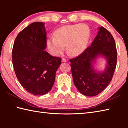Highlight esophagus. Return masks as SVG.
I'll return each instance as SVG.
<instances>
[{
    "instance_id": "obj_1",
    "label": "esophagus",
    "mask_w": 128,
    "mask_h": 128,
    "mask_svg": "<svg viewBox=\"0 0 128 128\" xmlns=\"http://www.w3.org/2000/svg\"><path fill=\"white\" fill-rule=\"evenodd\" d=\"M68 62V60L66 59H65V58H62V62Z\"/></svg>"
}]
</instances>
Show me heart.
Segmentation results:
<instances>
[{"label":"heart","instance_id":"obj_1","mask_svg":"<svg viewBox=\"0 0 128 128\" xmlns=\"http://www.w3.org/2000/svg\"><path fill=\"white\" fill-rule=\"evenodd\" d=\"M90 36L88 25L81 24L65 25L54 32V37L47 40V46L51 55L58 56L65 51L71 56H78L85 51Z\"/></svg>","mask_w":128,"mask_h":128}]
</instances>
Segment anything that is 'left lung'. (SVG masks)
I'll use <instances>...</instances> for the list:
<instances>
[{
  "label": "left lung",
  "instance_id": "8db88e82",
  "mask_svg": "<svg viewBox=\"0 0 128 128\" xmlns=\"http://www.w3.org/2000/svg\"><path fill=\"white\" fill-rule=\"evenodd\" d=\"M91 44L77 57L71 59V71L74 84L84 95L94 96L105 89L111 81L117 62V50L113 36L103 26ZM101 56L108 62L103 72H96L93 67L95 59Z\"/></svg>",
  "mask_w": 128,
  "mask_h": 128
}]
</instances>
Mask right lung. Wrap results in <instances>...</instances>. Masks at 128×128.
<instances>
[{
  "instance_id": "add662e5",
  "label": "right lung",
  "mask_w": 128,
  "mask_h": 128,
  "mask_svg": "<svg viewBox=\"0 0 128 128\" xmlns=\"http://www.w3.org/2000/svg\"><path fill=\"white\" fill-rule=\"evenodd\" d=\"M44 24L35 22L18 34L12 49L15 74L25 89L35 95L49 92L55 80L62 59L50 55Z\"/></svg>"
}]
</instances>
